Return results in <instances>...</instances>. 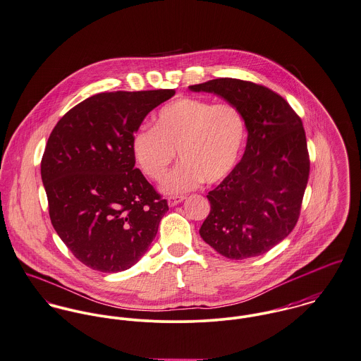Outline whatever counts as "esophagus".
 Wrapping results in <instances>:
<instances>
[{"label": "esophagus", "instance_id": "34e87169", "mask_svg": "<svg viewBox=\"0 0 361 361\" xmlns=\"http://www.w3.org/2000/svg\"><path fill=\"white\" fill-rule=\"evenodd\" d=\"M185 200V197H183V195L169 197V200H167V203H169V206H176V204H178L180 202H183V200Z\"/></svg>", "mask_w": 361, "mask_h": 361}]
</instances>
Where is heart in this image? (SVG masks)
Listing matches in <instances>:
<instances>
[{"instance_id":"obj_1","label":"heart","mask_w":361,"mask_h":361,"mask_svg":"<svg viewBox=\"0 0 361 361\" xmlns=\"http://www.w3.org/2000/svg\"><path fill=\"white\" fill-rule=\"evenodd\" d=\"M246 121L233 104H212L183 97L161 106L154 127H140L131 138L133 157L152 181H161L176 151L183 161L163 183V191L178 194L227 177L240 159Z\"/></svg>"}]
</instances>
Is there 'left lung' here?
I'll list each match as a JSON object with an SVG mask.
<instances>
[{
    "mask_svg": "<svg viewBox=\"0 0 361 361\" xmlns=\"http://www.w3.org/2000/svg\"><path fill=\"white\" fill-rule=\"evenodd\" d=\"M235 105L246 121L245 154L206 197L210 212L200 237L220 255L260 256L295 228L310 173L302 119L273 90L240 79L190 85Z\"/></svg>",
    "mask_w": 361,
    "mask_h": 361,
    "instance_id": "1",
    "label": "left lung"
}]
</instances>
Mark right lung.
Wrapping results in <instances>:
<instances>
[{"label": "right lung", "instance_id": "1", "mask_svg": "<svg viewBox=\"0 0 361 361\" xmlns=\"http://www.w3.org/2000/svg\"><path fill=\"white\" fill-rule=\"evenodd\" d=\"M174 90L95 94L56 123L41 159L51 223L76 259L130 269L157 237L167 200L134 167L131 138Z\"/></svg>", "mask_w": 361, "mask_h": 361}]
</instances>
